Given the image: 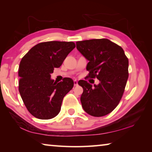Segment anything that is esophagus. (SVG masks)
<instances>
[{"instance_id":"obj_1","label":"esophagus","mask_w":152,"mask_h":152,"mask_svg":"<svg viewBox=\"0 0 152 152\" xmlns=\"http://www.w3.org/2000/svg\"><path fill=\"white\" fill-rule=\"evenodd\" d=\"M74 86H78V81L76 80H74Z\"/></svg>"}]
</instances>
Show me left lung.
Masks as SVG:
<instances>
[{"mask_svg":"<svg viewBox=\"0 0 152 152\" xmlns=\"http://www.w3.org/2000/svg\"><path fill=\"white\" fill-rule=\"evenodd\" d=\"M76 48L88 60V77L96 78L99 84L80 80L83 88L82 107L88 115L102 117L112 112L121 99L128 79L129 61L123 48L107 39L76 42Z\"/></svg>","mask_w":152,"mask_h":152,"instance_id":"1","label":"left lung"}]
</instances>
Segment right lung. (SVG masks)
Instances as JSON below:
<instances>
[{
	"instance_id": "right-lung-1",
	"label": "right lung",
	"mask_w": 152,
	"mask_h": 152,
	"mask_svg": "<svg viewBox=\"0 0 152 152\" xmlns=\"http://www.w3.org/2000/svg\"><path fill=\"white\" fill-rule=\"evenodd\" d=\"M75 47L74 42H42L33 47L22 58L19 68V91L33 116L50 119L60 113L64 97L73 88L74 81L64 78L57 83L51 78V74L62 64Z\"/></svg>"
}]
</instances>
